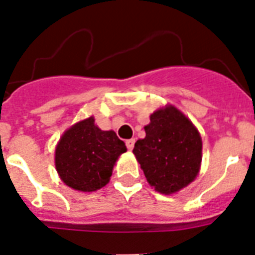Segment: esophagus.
Instances as JSON below:
<instances>
[{"label":"esophagus","mask_w":255,"mask_h":255,"mask_svg":"<svg viewBox=\"0 0 255 255\" xmlns=\"http://www.w3.org/2000/svg\"><path fill=\"white\" fill-rule=\"evenodd\" d=\"M134 144H135V139H129V140H126V147L128 149L131 150L134 148Z\"/></svg>","instance_id":"34e87169"}]
</instances>
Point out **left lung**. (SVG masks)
I'll return each mask as SVG.
<instances>
[{"label": "left lung", "instance_id": "1", "mask_svg": "<svg viewBox=\"0 0 255 255\" xmlns=\"http://www.w3.org/2000/svg\"><path fill=\"white\" fill-rule=\"evenodd\" d=\"M136 140L135 158L148 184L161 194H175L195 180L202 163V138L189 117L172 105L155 110Z\"/></svg>", "mask_w": 255, "mask_h": 255}]
</instances>
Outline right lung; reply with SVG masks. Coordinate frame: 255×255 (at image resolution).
<instances>
[{
	"label": "right lung",
	"instance_id": "right-lung-1",
	"mask_svg": "<svg viewBox=\"0 0 255 255\" xmlns=\"http://www.w3.org/2000/svg\"><path fill=\"white\" fill-rule=\"evenodd\" d=\"M126 145L114 130H101L91 116L62 134L55 149V166L65 185L78 191H96L107 185Z\"/></svg>",
	"mask_w": 255,
	"mask_h": 255
}]
</instances>
